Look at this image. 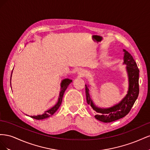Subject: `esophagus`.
<instances>
[{
	"mask_svg": "<svg viewBox=\"0 0 150 150\" xmlns=\"http://www.w3.org/2000/svg\"><path fill=\"white\" fill-rule=\"evenodd\" d=\"M86 75V73L84 70H80L78 72V76L79 77H84Z\"/></svg>",
	"mask_w": 150,
	"mask_h": 150,
	"instance_id": "esophagus-1",
	"label": "esophagus"
}]
</instances>
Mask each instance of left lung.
I'll use <instances>...</instances> for the list:
<instances>
[{
	"instance_id": "left-lung-1",
	"label": "left lung",
	"mask_w": 150,
	"mask_h": 150,
	"mask_svg": "<svg viewBox=\"0 0 150 150\" xmlns=\"http://www.w3.org/2000/svg\"><path fill=\"white\" fill-rule=\"evenodd\" d=\"M124 51V63L127 65L126 69L129 76V89L126 97L118 104L108 109H101L96 107L90 98L89 89L86 86V101L99 114L95 116L96 119L104 122L114 121L128 115L139 94V69L131 54L125 49Z\"/></svg>"
}]
</instances>
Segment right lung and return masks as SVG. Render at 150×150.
I'll list each match as a JSON object with an SVG mask.
<instances>
[{"label":"right lung","mask_w":150,"mask_h":150,"mask_svg":"<svg viewBox=\"0 0 150 150\" xmlns=\"http://www.w3.org/2000/svg\"><path fill=\"white\" fill-rule=\"evenodd\" d=\"M72 82V80L69 79H64L61 83V92L59 94V97L58 99V102L56 104L55 106H53L52 108L50 109V110L45 111L44 113L42 115H38V116H31V117H33L34 119L35 120H43L45 118H47V117H50L54 115V113L56 112V111L58 110V108H59L60 105L61 104V103L62 101V98H63V95H64V93L65 92L66 89L68 87L69 84Z\"/></svg>","instance_id":"add662e5"}]
</instances>
